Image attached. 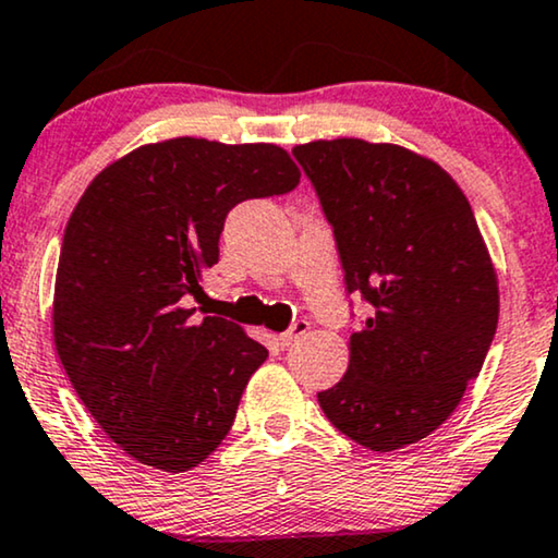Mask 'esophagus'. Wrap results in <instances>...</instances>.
Masks as SVG:
<instances>
[{"instance_id": "1", "label": "esophagus", "mask_w": 558, "mask_h": 558, "mask_svg": "<svg viewBox=\"0 0 558 558\" xmlns=\"http://www.w3.org/2000/svg\"><path fill=\"white\" fill-rule=\"evenodd\" d=\"M307 332H310V323H307V319H296V323H294L292 327H289L287 332L279 335V345H281V348L294 345V342L300 340V338H304V335H307Z\"/></svg>"}]
</instances>
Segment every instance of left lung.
I'll list each match as a JSON object with an SVG mask.
<instances>
[{"instance_id":"left-lung-1","label":"left lung","mask_w":558,"mask_h":558,"mask_svg":"<svg viewBox=\"0 0 558 558\" xmlns=\"http://www.w3.org/2000/svg\"><path fill=\"white\" fill-rule=\"evenodd\" d=\"M332 226L348 292L371 317L319 407L373 452L429 437L477 378L498 327L490 254L460 185L399 144L317 140L292 149Z\"/></svg>"}]
</instances>
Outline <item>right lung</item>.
I'll return each mask as SVG.
<instances>
[{"mask_svg":"<svg viewBox=\"0 0 558 558\" xmlns=\"http://www.w3.org/2000/svg\"><path fill=\"white\" fill-rule=\"evenodd\" d=\"M300 170L277 144L178 136L94 178L65 226L52 338L78 399L109 439L165 472L201 464L231 432L269 350L185 294L218 264L228 210L284 195Z\"/></svg>","mask_w":558,"mask_h":558,"instance_id":"obj_1","label":"right lung"}]
</instances>
